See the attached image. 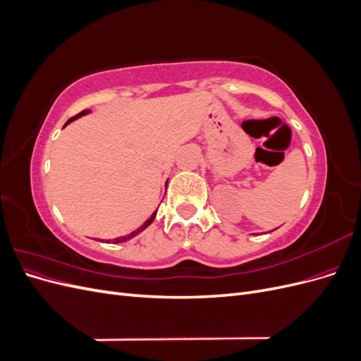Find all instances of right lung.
I'll list each match as a JSON object with an SVG mask.
<instances>
[{
  "label": "right lung",
  "mask_w": 361,
  "mask_h": 361,
  "mask_svg": "<svg viewBox=\"0 0 361 361\" xmlns=\"http://www.w3.org/2000/svg\"><path fill=\"white\" fill-rule=\"evenodd\" d=\"M87 113H90V110H84V111H81L80 114H76V116H73L72 118H69V120H68V123H71V122H72V120H75V118H78V117H81V116H84V114H87ZM68 123H66V125H68ZM66 125H64V126H66ZM155 215H157V211H155L154 214H152V216L149 218V220H147V221H146V223H145L143 226H141V227H138V228H137V231H134V232H130V233H129V235H126V236H122V238H116V239H114V243H125V241H128V239H130V238H134L135 235H138L140 232H143V231H145V228H146V227H147V226H149V224H150L152 221H154V220H155ZM108 243H110V241H108Z\"/></svg>",
  "instance_id": "add662e5"
}]
</instances>
